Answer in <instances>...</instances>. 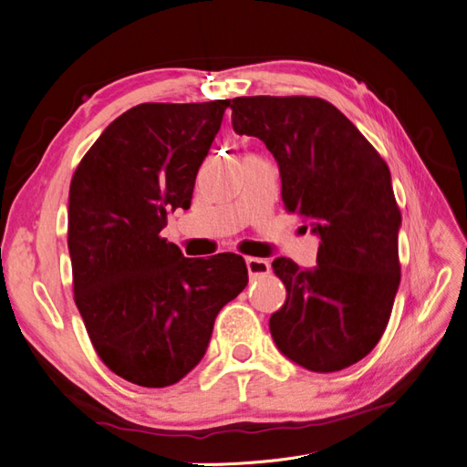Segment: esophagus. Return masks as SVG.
<instances>
[{"label": "esophagus", "mask_w": 467, "mask_h": 467, "mask_svg": "<svg viewBox=\"0 0 467 467\" xmlns=\"http://www.w3.org/2000/svg\"><path fill=\"white\" fill-rule=\"evenodd\" d=\"M245 265H247V271H249L251 276H265V275L271 273V263L265 261V259L247 257Z\"/></svg>", "instance_id": "esophagus-1"}]
</instances>
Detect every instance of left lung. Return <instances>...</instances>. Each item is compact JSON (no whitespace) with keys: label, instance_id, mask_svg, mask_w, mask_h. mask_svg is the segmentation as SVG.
<instances>
[{"label":"left lung","instance_id":"1","mask_svg":"<svg viewBox=\"0 0 467 467\" xmlns=\"http://www.w3.org/2000/svg\"><path fill=\"white\" fill-rule=\"evenodd\" d=\"M230 109L234 130L275 155L285 208L321 239L314 268L275 259L286 302L268 321L271 335L307 370H343L378 345L400 288L401 212L389 169L319 97H235Z\"/></svg>","mask_w":467,"mask_h":467}]
</instances>
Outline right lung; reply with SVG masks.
Returning a JSON list of instances; mask_svg holds the SVG:
<instances>
[{"mask_svg": "<svg viewBox=\"0 0 467 467\" xmlns=\"http://www.w3.org/2000/svg\"><path fill=\"white\" fill-rule=\"evenodd\" d=\"M228 107L136 105L97 138L69 185L74 300L99 358L136 386L185 378L220 309L247 286L242 255L187 259L161 237L169 212L191 206Z\"/></svg>", "mask_w": 467, "mask_h": 467, "instance_id": "add662e5", "label": "right lung"}]
</instances>
